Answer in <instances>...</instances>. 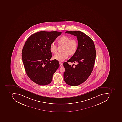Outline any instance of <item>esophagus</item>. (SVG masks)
Instances as JSON below:
<instances>
[{
	"label": "esophagus",
	"mask_w": 122,
	"mask_h": 122,
	"mask_svg": "<svg viewBox=\"0 0 122 122\" xmlns=\"http://www.w3.org/2000/svg\"><path fill=\"white\" fill-rule=\"evenodd\" d=\"M59 65H60V66L61 67H63V64L61 63H59Z\"/></svg>",
	"instance_id": "obj_1"
}]
</instances>
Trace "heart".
<instances>
[{"mask_svg": "<svg viewBox=\"0 0 122 122\" xmlns=\"http://www.w3.org/2000/svg\"><path fill=\"white\" fill-rule=\"evenodd\" d=\"M58 45L63 46L61 51L62 52L58 53L53 57V59L59 62H63L70 56L75 54L78 48V43L76 40L71 39V38L65 36L61 37L57 41ZM50 51L52 53L57 52V46L52 42L50 46Z\"/></svg>", "mask_w": 122, "mask_h": 122, "instance_id": "1", "label": "heart"}]
</instances>
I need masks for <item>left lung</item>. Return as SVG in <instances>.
<instances>
[{"instance_id": "8db88e82", "label": "left lung", "mask_w": 122, "mask_h": 122, "mask_svg": "<svg viewBox=\"0 0 122 122\" xmlns=\"http://www.w3.org/2000/svg\"><path fill=\"white\" fill-rule=\"evenodd\" d=\"M77 37L78 44L77 51L71 59L67 61L77 63L74 67L65 62V69L64 80L66 84L76 86L82 84L87 80L92 71L96 58V50L93 41L90 37L80 31H67Z\"/></svg>"}]
</instances>
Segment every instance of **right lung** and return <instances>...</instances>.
Segmentation results:
<instances>
[{
	"instance_id": "add662e5",
	"label": "right lung",
	"mask_w": 122,
	"mask_h": 122,
	"mask_svg": "<svg viewBox=\"0 0 122 122\" xmlns=\"http://www.w3.org/2000/svg\"><path fill=\"white\" fill-rule=\"evenodd\" d=\"M61 33L40 31L31 35L25 42L22 51L23 62L27 76L35 83L45 85L52 82L59 64L56 60L50 61L52 55L50 46Z\"/></svg>"
}]
</instances>
